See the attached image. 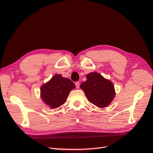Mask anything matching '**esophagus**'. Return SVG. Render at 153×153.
<instances>
[{
	"instance_id": "esophagus-1",
	"label": "esophagus",
	"mask_w": 153,
	"mask_h": 153,
	"mask_svg": "<svg viewBox=\"0 0 153 153\" xmlns=\"http://www.w3.org/2000/svg\"><path fill=\"white\" fill-rule=\"evenodd\" d=\"M76 88H77L78 89L79 87V85H80V83H79V82H76Z\"/></svg>"
}]
</instances>
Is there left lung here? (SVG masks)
Segmentation results:
<instances>
[{"mask_svg": "<svg viewBox=\"0 0 153 153\" xmlns=\"http://www.w3.org/2000/svg\"><path fill=\"white\" fill-rule=\"evenodd\" d=\"M86 77L87 81L81 84L80 87L89 101L100 108L108 106L115 95L112 82L97 72L87 74Z\"/></svg>", "mask_w": 153, "mask_h": 153, "instance_id": "left-lung-1", "label": "left lung"}]
</instances>
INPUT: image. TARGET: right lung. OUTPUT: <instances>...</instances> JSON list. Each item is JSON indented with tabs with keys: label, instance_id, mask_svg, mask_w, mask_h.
Returning <instances> with one entry per match:
<instances>
[{
	"label": "right lung",
	"instance_id": "add662e5",
	"mask_svg": "<svg viewBox=\"0 0 153 153\" xmlns=\"http://www.w3.org/2000/svg\"><path fill=\"white\" fill-rule=\"evenodd\" d=\"M74 83L60 74H56L46 84L42 85L41 95L43 101L52 108H56L65 103Z\"/></svg>",
	"mask_w": 153,
	"mask_h": 153
}]
</instances>
